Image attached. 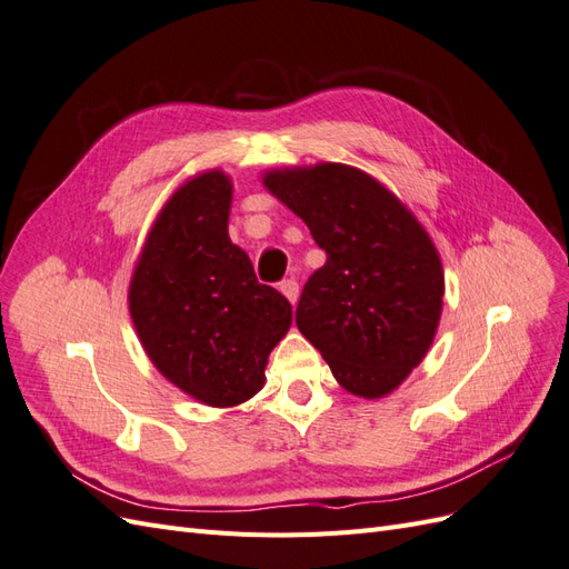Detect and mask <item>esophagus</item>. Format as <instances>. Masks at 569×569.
<instances>
[{
    "label": "esophagus",
    "instance_id": "obj_1",
    "mask_svg": "<svg viewBox=\"0 0 569 569\" xmlns=\"http://www.w3.org/2000/svg\"><path fill=\"white\" fill-rule=\"evenodd\" d=\"M280 291H282V295H284L291 303H297V299H299V282H297L295 278L282 280V282H280Z\"/></svg>",
    "mask_w": 569,
    "mask_h": 569
}]
</instances>
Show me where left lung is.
Segmentation results:
<instances>
[{
	"label": "left lung",
	"mask_w": 569,
	"mask_h": 569,
	"mask_svg": "<svg viewBox=\"0 0 569 569\" xmlns=\"http://www.w3.org/2000/svg\"><path fill=\"white\" fill-rule=\"evenodd\" d=\"M263 184L327 253L303 284L299 332L347 391H393L439 325L443 270L432 239L387 187L351 166L272 170Z\"/></svg>",
	"instance_id": "left-lung-1"
}]
</instances>
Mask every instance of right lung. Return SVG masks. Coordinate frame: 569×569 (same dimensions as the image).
Returning a JSON list of instances; mask_svg holds the SVG:
<instances>
[{
	"instance_id": "obj_1",
	"label": "right lung",
	"mask_w": 569,
	"mask_h": 569,
	"mask_svg": "<svg viewBox=\"0 0 569 569\" xmlns=\"http://www.w3.org/2000/svg\"><path fill=\"white\" fill-rule=\"evenodd\" d=\"M232 182L209 170L163 206L130 282V316L151 363L197 401L237 406L263 387L291 303L256 280L230 242Z\"/></svg>"
}]
</instances>
